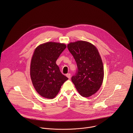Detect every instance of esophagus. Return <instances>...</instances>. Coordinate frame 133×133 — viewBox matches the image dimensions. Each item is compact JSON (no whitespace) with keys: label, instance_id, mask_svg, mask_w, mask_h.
Instances as JSON below:
<instances>
[{"label":"esophagus","instance_id":"34e87169","mask_svg":"<svg viewBox=\"0 0 133 133\" xmlns=\"http://www.w3.org/2000/svg\"><path fill=\"white\" fill-rule=\"evenodd\" d=\"M71 74H70V73H69V74H66V77L69 78V79H70V78H71Z\"/></svg>","mask_w":133,"mask_h":133}]
</instances>
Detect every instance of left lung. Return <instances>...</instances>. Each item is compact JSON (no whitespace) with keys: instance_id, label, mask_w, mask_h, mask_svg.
<instances>
[{"instance_id":"8db88e82","label":"left lung","mask_w":133,"mask_h":133,"mask_svg":"<svg viewBox=\"0 0 133 133\" xmlns=\"http://www.w3.org/2000/svg\"><path fill=\"white\" fill-rule=\"evenodd\" d=\"M68 49L77 63V72L71 78L77 90L84 97L94 94L101 87L104 77L103 63L97 49L82 40L70 43Z\"/></svg>"}]
</instances>
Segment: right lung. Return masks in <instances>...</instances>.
<instances>
[{
	"instance_id": "add662e5",
	"label": "right lung",
	"mask_w": 133,
	"mask_h": 133,
	"mask_svg": "<svg viewBox=\"0 0 133 133\" xmlns=\"http://www.w3.org/2000/svg\"><path fill=\"white\" fill-rule=\"evenodd\" d=\"M66 47L64 43L48 42L38 45L34 52L30 75L35 89L43 97H55L62 85L68 79L61 73L56 63Z\"/></svg>"
}]
</instances>
